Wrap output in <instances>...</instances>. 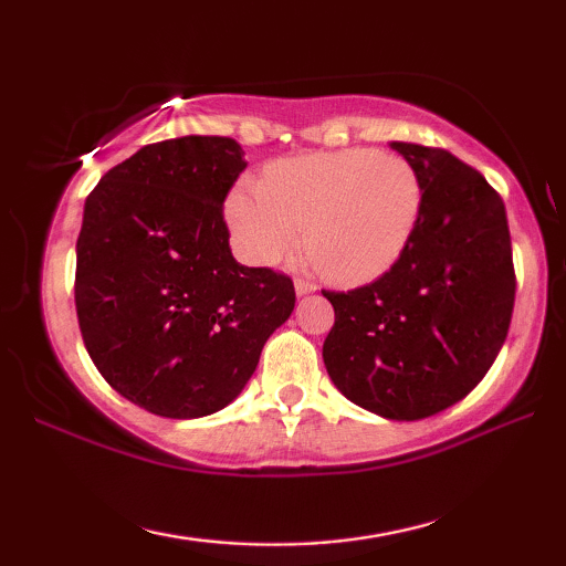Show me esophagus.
<instances>
[{
  "label": "esophagus",
  "instance_id": "esophagus-1",
  "mask_svg": "<svg viewBox=\"0 0 566 566\" xmlns=\"http://www.w3.org/2000/svg\"><path fill=\"white\" fill-rule=\"evenodd\" d=\"M294 292H296V296H306V294H312V292H314V284L296 280V282H294Z\"/></svg>",
  "mask_w": 566,
  "mask_h": 566
}]
</instances>
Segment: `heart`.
<instances>
[{
  "label": "heart",
  "mask_w": 566,
  "mask_h": 566,
  "mask_svg": "<svg viewBox=\"0 0 566 566\" xmlns=\"http://www.w3.org/2000/svg\"><path fill=\"white\" fill-rule=\"evenodd\" d=\"M247 262L272 266L300 244L332 282L367 284L395 266L415 237L421 181L397 155L344 149L276 161L262 185L242 181L224 207Z\"/></svg>",
  "instance_id": "b5f03b06"
}]
</instances>
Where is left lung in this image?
<instances>
[{
	"instance_id": "obj_1",
	"label": "left lung",
	"mask_w": 566,
	"mask_h": 566,
	"mask_svg": "<svg viewBox=\"0 0 566 566\" xmlns=\"http://www.w3.org/2000/svg\"><path fill=\"white\" fill-rule=\"evenodd\" d=\"M421 181V214L401 260L377 282L322 292L334 327L324 367L344 397L415 421L464 399L500 354L514 310L504 202L444 149L391 142Z\"/></svg>"
}]
</instances>
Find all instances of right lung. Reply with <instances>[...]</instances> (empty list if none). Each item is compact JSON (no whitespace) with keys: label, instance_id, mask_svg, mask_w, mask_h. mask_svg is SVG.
Segmentation results:
<instances>
[{"label":"right lung","instance_id":"1","mask_svg":"<svg viewBox=\"0 0 566 566\" xmlns=\"http://www.w3.org/2000/svg\"><path fill=\"white\" fill-rule=\"evenodd\" d=\"M247 167L229 137L142 147L99 179L76 239L74 302L94 367L124 399L169 419L242 395L294 284L239 264L222 217Z\"/></svg>","mask_w":566,"mask_h":566}]
</instances>
